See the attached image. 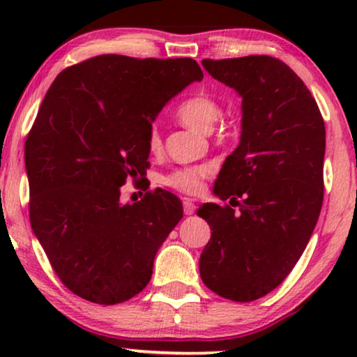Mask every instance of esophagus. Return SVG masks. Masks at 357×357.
I'll return each mask as SVG.
<instances>
[{"instance_id":"esophagus-1","label":"esophagus","mask_w":357,"mask_h":357,"mask_svg":"<svg viewBox=\"0 0 357 357\" xmlns=\"http://www.w3.org/2000/svg\"><path fill=\"white\" fill-rule=\"evenodd\" d=\"M195 209H197V206H195V204L192 203V199L185 198L183 199V213L187 214V216H192V214L195 213Z\"/></svg>"}]
</instances>
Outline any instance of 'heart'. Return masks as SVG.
<instances>
[{
    "mask_svg": "<svg viewBox=\"0 0 357 357\" xmlns=\"http://www.w3.org/2000/svg\"><path fill=\"white\" fill-rule=\"evenodd\" d=\"M221 107L209 96L198 94L182 102L178 107L177 115L180 121L190 130L198 131V133H211L214 125L221 119ZM160 135L158 128H153L149 133V149L155 153L160 149ZM209 165H198V167H185L174 170L167 177H164V183L167 187L178 190L182 193L195 195L203 188V180L211 175Z\"/></svg>",
    "mask_w": 357,
    "mask_h": 357,
    "instance_id": "b5f03b06",
    "label": "heart"
}]
</instances>
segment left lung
<instances>
[{
    "label": "left lung",
    "mask_w": 357,
    "mask_h": 357,
    "mask_svg": "<svg viewBox=\"0 0 357 357\" xmlns=\"http://www.w3.org/2000/svg\"><path fill=\"white\" fill-rule=\"evenodd\" d=\"M202 65L241 96L242 131L213 188L229 204L206 203L197 213L213 231L199 276L221 297L250 302L286 280L319 221L325 123L310 91L281 60L252 55Z\"/></svg>",
    "instance_id": "left-lung-1"
}]
</instances>
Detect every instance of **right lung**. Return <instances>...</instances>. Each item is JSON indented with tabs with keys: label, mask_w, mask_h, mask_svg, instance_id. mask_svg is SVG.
<instances>
[{
	"label": "right lung",
	"mask_w": 357,
	"mask_h": 357,
	"mask_svg": "<svg viewBox=\"0 0 357 357\" xmlns=\"http://www.w3.org/2000/svg\"><path fill=\"white\" fill-rule=\"evenodd\" d=\"M202 79L192 58L100 55L66 68L48 89L26 141L29 214L53 270L76 296L114 305L149 282L182 203L155 190L123 204L120 187L146 174L162 107Z\"/></svg>",
	"instance_id": "add662e5"
}]
</instances>
